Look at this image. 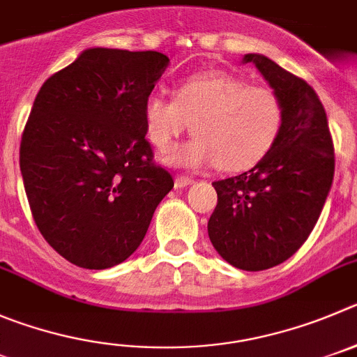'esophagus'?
<instances>
[{"label": "esophagus", "instance_id": "obj_1", "mask_svg": "<svg viewBox=\"0 0 357 357\" xmlns=\"http://www.w3.org/2000/svg\"><path fill=\"white\" fill-rule=\"evenodd\" d=\"M192 183H194V179L188 178V176H178V178L174 179L176 188H185V186L192 185Z\"/></svg>", "mask_w": 357, "mask_h": 357}]
</instances>
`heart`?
I'll list each match as a JSON object with an SVG mask.
<instances>
[{"label":"heart","mask_w":357,"mask_h":357,"mask_svg":"<svg viewBox=\"0 0 357 357\" xmlns=\"http://www.w3.org/2000/svg\"><path fill=\"white\" fill-rule=\"evenodd\" d=\"M148 139L167 151L192 125L197 135L172 149L165 160L185 169H250L273 148L284 123V107L273 89L250 86L225 72H204L185 79L176 100L153 93L144 102Z\"/></svg>","instance_id":"1"}]
</instances>
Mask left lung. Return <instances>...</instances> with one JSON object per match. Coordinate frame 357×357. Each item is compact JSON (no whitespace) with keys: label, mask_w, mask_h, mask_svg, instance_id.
Here are the masks:
<instances>
[{"label":"left lung","mask_w":357,"mask_h":357,"mask_svg":"<svg viewBox=\"0 0 357 357\" xmlns=\"http://www.w3.org/2000/svg\"><path fill=\"white\" fill-rule=\"evenodd\" d=\"M278 95L284 123L254 169L215 181L208 234L229 264L262 271L294 255L314 231L331 190L335 148L314 88L262 54H246Z\"/></svg>","instance_id":"1"}]
</instances>
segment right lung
Wrapping results in <instances>:
<instances>
[{"label": "right lung", "mask_w": 357, "mask_h": 357, "mask_svg": "<svg viewBox=\"0 0 357 357\" xmlns=\"http://www.w3.org/2000/svg\"><path fill=\"white\" fill-rule=\"evenodd\" d=\"M167 65L156 51L86 49L33 102L19 160L26 195L40 234L79 268L126 261L174 186L144 123Z\"/></svg>", "instance_id": "obj_1"}]
</instances>
